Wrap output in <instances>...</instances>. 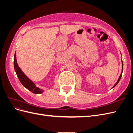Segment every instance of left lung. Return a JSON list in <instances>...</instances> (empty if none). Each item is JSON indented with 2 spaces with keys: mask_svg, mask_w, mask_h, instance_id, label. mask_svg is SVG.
I'll return each mask as SVG.
<instances>
[{
  "mask_svg": "<svg viewBox=\"0 0 133 133\" xmlns=\"http://www.w3.org/2000/svg\"><path fill=\"white\" fill-rule=\"evenodd\" d=\"M122 73H121V74H120V76H119V79H118V81L116 82V83L115 84V85L113 86V87H112V88H113L114 87H115L116 85H117L118 83L119 82L120 79H121V77H122V73H123V61H122Z\"/></svg>",
  "mask_w": 133,
  "mask_h": 133,
  "instance_id": "left-lung-1",
  "label": "left lung"
}]
</instances>
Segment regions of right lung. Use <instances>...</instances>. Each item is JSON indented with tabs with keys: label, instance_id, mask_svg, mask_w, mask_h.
Wrapping results in <instances>:
<instances>
[{
	"label": "right lung",
	"instance_id": "add662e5",
	"mask_svg": "<svg viewBox=\"0 0 133 133\" xmlns=\"http://www.w3.org/2000/svg\"><path fill=\"white\" fill-rule=\"evenodd\" d=\"M14 69L16 72L18 77L20 80V82L22 84V85L26 88L28 90H29L31 92L34 94H41L44 91L43 90L39 89V88L36 87L35 84L31 81L30 79L28 78L27 76L23 73L18 65L16 59V51L14 54Z\"/></svg>",
	"mask_w": 133,
	"mask_h": 133
}]
</instances>
